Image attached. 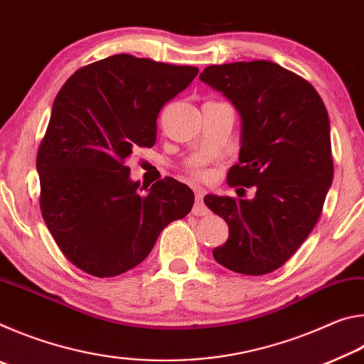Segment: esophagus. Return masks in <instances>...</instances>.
Masks as SVG:
<instances>
[{"instance_id": "34e87169", "label": "esophagus", "mask_w": 364, "mask_h": 364, "mask_svg": "<svg viewBox=\"0 0 364 364\" xmlns=\"http://www.w3.org/2000/svg\"><path fill=\"white\" fill-rule=\"evenodd\" d=\"M204 191L196 189V204L193 208V215H196V217H205V215H208V208L204 204Z\"/></svg>"}]
</instances>
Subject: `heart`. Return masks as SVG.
<instances>
[{
    "mask_svg": "<svg viewBox=\"0 0 364 364\" xmlns=\"http://www.w3.org/2000/svg\"><path fill=\"white\" fill-rule=\"evenodd\" d=\"M191 175L197 178V180H204V178H207V171L200 167H194L193 170H191Z\"/></svg>",
    "mask_w": 364,
    "mask_h": 364,
    "instance_id": "heart-1",
    "label": "heart"
}]
</instances>
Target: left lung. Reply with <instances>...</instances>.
<instances>
[{
  "label": "left lung",
  "mask_w": 364,
  "mask_h": 364,
  "mask_svg": "<svg viewBox=\"0 0 364 364\" xmlns=\"http://www.w3.org/2000/svg\"><path fill=\"white\" fill-rule=\"evenodd\" d=\"M199 78L242 119L228 184L255 188L252 200L204 197L230 228L213 258L234 273L268 274L295 254L323 212L334 176L328 110L305 78L269 60L208 65Z\"/></svg>",
  "instance_id": "left-lung-1"
}]
</instances>
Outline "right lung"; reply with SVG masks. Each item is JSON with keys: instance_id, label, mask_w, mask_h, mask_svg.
I'll return each mask as SVG.
<instances>
[{"instance_id": "obj_1", "label": "right lung", "mask_w": 364, "mask_h": 364, "mask_svg": "<svg viewBox=\"0 0 364 364\" xmlns=\"http://www.w3.org/2000/svg\"><path fill=\"white\" fill-rule=\"evenodd\" d=\"M197 73L115 54L78 69L60 88L36 156L40 208L78 269L96 278L125 273L151 254L165 226L191 212L186 184L167 176L146 191L130 180L127 159L156 144L160 109Z\"/></svg>"}]
</instances>
